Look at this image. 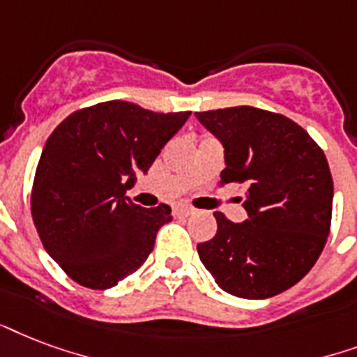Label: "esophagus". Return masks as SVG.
Masks as SVG:
<instances>
[{"label":"esophagus","instance_id":"esophagus-1","mask_svg":"<svg viewBox=\"0 0 357 357\" xmlns=\"http://www.w3.org/2000/svg\"><path fill=\"white\" fill-rule=\"evenodd\" d=\"M175 214L181 218H186V216H190V214H193V210L190 208V206H186V204H176Z\"/></svg>","mask_w":357,"mask_h":357}]
</instances>
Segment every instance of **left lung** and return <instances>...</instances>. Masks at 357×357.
Masks as SVG:
<instances>
[{"instance_id": "8db88e82", "label": "left lung", "mask_w": 357, "mask_h": 357, "mask_svg": "<svg viewBox=\"0 0 357 357\" xmlns=\"http://www.w3.org/2000/svg\"><path fill=\"white\" fill-rule=\"evenodd\" d=\"M223 147L220 186L244 182L248 220L216 212L218 233L197 245L222 291L264 300L291 289L313 268L330 233L333 181L328 160L294 121L259 107L199 112Z\"/></svg>"}]
</instances>
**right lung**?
Wrapping results in <instances>:
<instances>
[{"mask_svg":"<svg viewBox=\"0 0 357 357\" xmlns=\"http://www.w3.org/2000/svg\"><path fill=\"white\" fill-rule=\"evenodd\" d=\"M190 115L109 100L74 112L52 132L33 182V223L76 283L112 289L153 251L171 208H143L126 192Z\"/></svg>","mask_w":357,"mask_h":357,"instance_id":"right-lung-1","label":"right lung"}]
</instances>
